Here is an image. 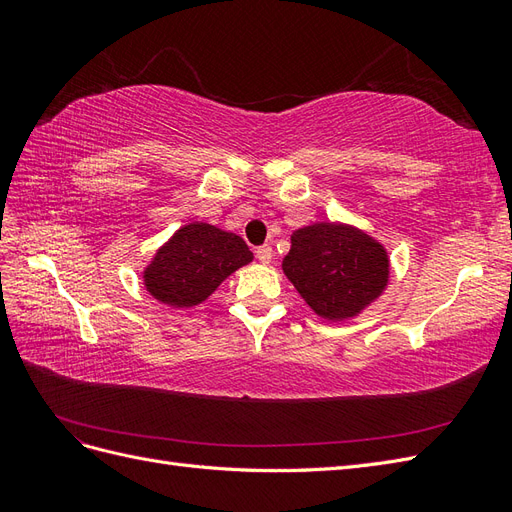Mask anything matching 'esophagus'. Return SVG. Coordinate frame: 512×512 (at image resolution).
<instances>
[{
  "mask_svg": "<svg viewBox=\"0 0 512 512\" xmlns=\"http://www.w3.org/2000/svg\"><path fill=\"white\" fill-rule=\"evenodd\" d=\"M256 258L262 262V265H269L273 258V247L271 245H262L256 250Z\"/></svg>",
  "mask_w": 512,
  "mask_h": 512,
  "instance_id": "esophagus-1",
  "label": "esophagus"
}]
</instances>
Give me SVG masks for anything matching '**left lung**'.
<instances>
[{
  "mask_svg": "<svg viewBox=\"0 0 512 512\" xmlns=\"http://www.w3.org/2000/svg\"><path fill=\"white\" fill-rule=\"evenodd\" d=\"M282 269L303 301L324 320L359 316L389 286L386 247L342 222H314L292 232Z\"/></svg>",
  "mask_w": 512,
  "mask_h": 512,
  "instance_id": "obj_1",
  "label": "left lung"
}]
</instances>
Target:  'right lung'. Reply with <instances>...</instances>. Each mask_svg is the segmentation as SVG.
Returning a JSON list of instances; mask_svg holds the SVG:
<instances>
[{
  "label": "right lung",
  "mask_w": 512,
  "mask_h": 512,
  "mask_svg": "<svg viewBox=\"0 0 512 512\" xmlns=\"http://www.w3.org/2000/svg\"><path fill=\"white\" fill-rule=\"evenodd\" d=\"M254 254L235 232L190 222L170 237L143 271L153 299L188 309L207 301L228 275L250 265Z\"/></svg>",
  "instance_id": "right-lung-1"
}]
</instances>
